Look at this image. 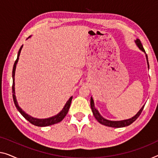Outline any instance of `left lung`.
Returning a JSON list of instances; mask_svg holds the SVG:
<instances>
[{"instance_id":"left-lung-1","label":"left lung","mask_w":158,"mask_h":158,"mask_svg":"<svg viewBox=\"0 0 158 158\" xmlns=\"http://www.w3.org/2000/svg\"><path fill=\"white\" fill-rule=\"evenodd\" d=\"M135 42H136V44H137L138 48H139L141 50L144 52H145V49H144V48H143L142 43H141L140 40L137 39L136 40ZM146 58H147V62H148V68H149V63H148L147 55H146ZM144 106H143L141 108V109L138 112V114H136L135 116H133V118H130V119L123 120V121H109V120L103 118L101 116L98 110L95 109V107H94L93 98H91V110H92V112H93L94 117L96 118V119L97 120V121L99 122L100 123L104 125V126H109V127H112V128H122V127L128 126H129V125H131V123H133V122L135 121L138 117H139V116L141 114V113H142V111H143Z\"/></svg>"}]
</instances>
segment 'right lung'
<instances>
[{"instance_id":"1","label":"right lung","mask_w":158,"mask_h":158,"mask_svg":"<svg viewBox=\"0 0 158 158\" xmlns=\"http://www.w3.org/2000/svg\"><path fill=\"white\" fill-rule=\"evenodd\" d=\"M23 46H21V48H20L18 53V57L16 59L15 63H14L13 65V86H12V92H13V101H14V103H15L16 108L18 110V111L21 114L23 115V116L25 118V119H27L28 121L30 122V123L35 125L36 126H40V127H44V126H51V125L57 123L59 122H60L61 121H62L64 119V118L65 117L66 115L69 111L70 105H71V102L72 100V96L70 97V98L68 100V102L66 103V104L64 106V107L63 108V109L62 110V111L59 113L56 116L49 118H45V119H38V118H35L32 117L27 115V114L23 111V110L20 109V107L19 106L17 102V100H16L15 96V88H14V80H15V68H16V64H17L18 59H19V56H20L21 49H22Z\"/></svg>"}]
</instances>
